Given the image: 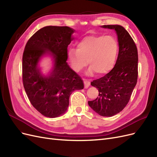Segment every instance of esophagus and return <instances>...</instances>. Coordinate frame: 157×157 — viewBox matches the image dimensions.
Wrapping results in <instances>:
<instances>
[{"label": "esophagus", "mask_w": 157, "mask_h": 157, "mask_svg": "<svg viewBox=\"0 0 157 157\" xmlns=\"http://www.w3.org/2000/svg\"><path fill=\"white\" fill-rule=\"evenodd\" d=\"M84 88H88L90 86V82L87 79H84Z\"/></svg>", "instance_id": "1"}]
</instances>
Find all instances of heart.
<instances>
[{
	"label": "heart",
	"mask_w": 157,
	"mask_h": 157,
	"mask_svg": "<svg viewBox=\"0 0 157 157\" xmlns=\"http://www.w3.org/2000/svg\"><path fill=\"white\" fill-rule=\"evenodd\" d=\"M117 53L118 43L113 36L92 35L80 40L77 49H69L68 58L77 72L82 71L88 63L89 75L96 72L98 75H103L113 67Z\"/></svg>",
	"instance_id": "b5f03b06"
}]
</instances>
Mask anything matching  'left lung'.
<instances>
[{"label":"left lung","mask_w":157,"mask_h":157,"mask_svg":"<svg viewBox=\"0 0 157 157\" xmlns=\"http://www.w3.org/2000/svg\"><path fill=\"white\" fill-rule=\"evenodd\" d=\"M115 29L119 51L115 67L103 77L94 80L92 86L98 89L99 96L88 105L102 117H112L123 110L135 88L138 75L137 46L128 32L118 25H103Z\"/></svg>","instance_id":"1"}]
</instances>
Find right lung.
Instances as JSON below:
<instances>
[{"instance_id":"1","label":"right lung","mask_w":157,"mask_h":157,"mask_svg":"<svg viewBox=\"0 0 157 157\" xmlns=\"http://www.w3.org/2000/svg\"><path fill=\"white\" fill-rule=\"evenodd\" d=\"M74 30L67 26H46L37 31L25 45L22 58V78L32 105L42 115L55 118L65 113L74 90L84 88L82 80L67 65V47ZM53 56V70L42 75L37 67L42 55Z\"/></svg>"}]
</instances>
